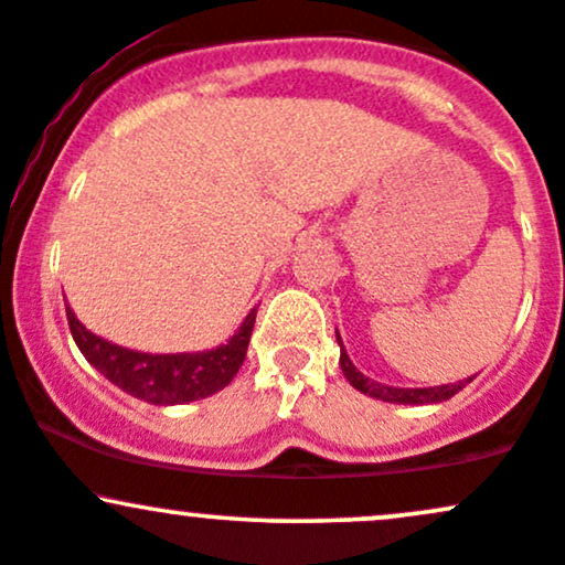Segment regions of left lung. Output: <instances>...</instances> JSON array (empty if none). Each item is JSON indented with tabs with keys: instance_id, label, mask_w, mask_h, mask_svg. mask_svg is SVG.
I'll list each match as a JSON object with an SVG mask.
<instances>
[{
	"instance_id": "1",
	"label": "left lung",
	"mask_w": 565,
	"mask_h": 565,
	"mask_svg": "<svg viewBox=\"0 0 565 565\" xmlns=\"http://www.w3.org/2000/svg\"><path fill=\"white\" fill-rule=\"evenodd\" d=\"M337 342H340V366L342 374L355 391H361L369 398H377V401H387V404H414V406H423V404H440V401H449L454 393L462 391L468 382H472L476 377L468 380H459V382H449V385H436V387H395V385H385V382H377L372 377H366L364 372L355 369L353 361H350L348 350L342 348V337L337 332Z\"/></svg>"
}]
</instances>
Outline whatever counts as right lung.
<instances>
[{
    "instance_id": "right-lung-1",
    "label": "right lung",
    "mask_w": 565,
    "mask_h": 565,
    "mask_svg": "<svg viewBox=\"0 0 565 565\" xmlns=\"http://www.w3.org/2000/svg\"><path fill=\"white\" fill-rule=\"evenodd\" d=\"M68 327L84 359L116 387L157 406H174L201 401L223 391L236 377L246 359L257 310L252 308L242 327L223 345L196 353H140L116 345L89 332L66 305Z\"/></svg>"
}]
</instances>
